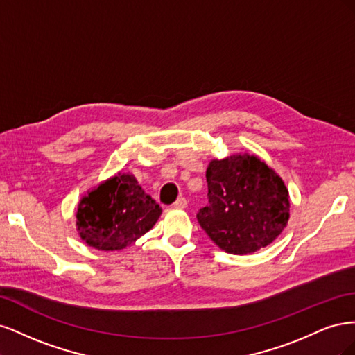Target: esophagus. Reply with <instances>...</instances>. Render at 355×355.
I'll use <instances>...</instances> for the list:
<instances>
[{
    "instance_id": "34e87169",
    "label": "esophagus",
    "mask_w": 355,
    "mask_h": 355,
    "mask_svg": "<svg viewBox=\"0 0 355 355\" xmlns=\"http://www.w3.org/2000/svg\"><path fill=\"white\" fill-rule=\"evenodd\" d=\"M187 204H188V202H187V200H185L184 197H179V198L176 200V202L173 204V207H175V209L182 210V209H185V207H187Z\"/></svg>"
}]
</instances>
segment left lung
<instances>
[{
    "instance_id": "left-lung-1",
    "label": "left lung",
    "mask_w": 355,
    "mask_h": 355,
    "mask_svg": "<svg viewBox=\"0 0 355 355\" xmlns=\"http://www.w3.org/2000/svg\"><path fill=\"white\" fill-rule=\"evenodd\" d=\"M209 202L197 219L219 249L252 254L270 245L287 227L288 189L257 155L214 158L206 170Z\"/></svg>"
}]
</instances>
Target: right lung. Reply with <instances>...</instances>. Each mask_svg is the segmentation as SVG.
Instances as JSON below:
<instances>
[{
	"label": "right lung",
	"mask_w": 355,
	"mask_h": 355,
	"mask_svg": "<svg viewBox=\"0 0 355 355\" xmlns=\"http://www.w3.org/2000/svg\"><path fill=\"white\" fill-rule=\"evenodd\" d=\"M161 211L132 173L118 171L81 197L75 225L85 244L114 252L141 239L154 227Z\"/></svg>",
	"instance_id": "add662e5"
}]
</instances>
